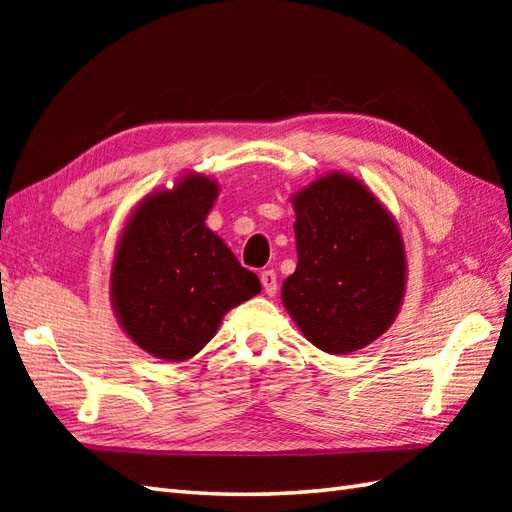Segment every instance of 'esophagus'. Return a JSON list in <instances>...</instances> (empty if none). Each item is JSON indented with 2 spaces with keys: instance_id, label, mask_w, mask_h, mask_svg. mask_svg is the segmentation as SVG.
Instances as JSON below:
<instances>
[{
  "instance_id": "obj_1",
  "label": "esophagus",
  "mask_w": 512,
  "mask_h": 512,
  "mask_svg": "<svg viewBox=\"0 0 512 512\" xmlns=\"http://www.w3.org/2000/svg\"><path fill=\"white\" fill-rule=\"evenodd\" d=\"M259 279H262V286H264V292L268 297H275L277 295V275L275 270H264L262 275H259Z\"/></svg>"
}]
</instances>
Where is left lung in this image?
I'll list each match as a JSON object with an SVG mask.
<instances>
[{"instance_id":"1","label":"left lung","mask_w":512,"mask_h":512,"mask_svg":"<svg viewBox=\"0 0 512 512\" xmlns=\"http://www.w3.org/2000/svg\"><path fill=\"white\" fill-rule=\"evenodd\" d=\"M297 270L281 286L303 336L350 354L385 334L405 299L400 228L365 182L332 171L292 195Z\"/></svg>"}]
</instances>
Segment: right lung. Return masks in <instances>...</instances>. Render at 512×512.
<instances>
[{"label":"right lung","mask_w":512,"mask_h":512,"mask_svg":"<svg viewBox=\"0 0 512 512\" xmlns=\"http://www.w3.org/2000/svg\"><path fill=\"white\" fill-rule=\"evenodd\" d=\"M220 187L189 171L138 202L116 242L110 297L140 350L169 363L198 354L224 314L262 284L204 224Z\"/></svg>","instance_id":"1"}]
</instances>
